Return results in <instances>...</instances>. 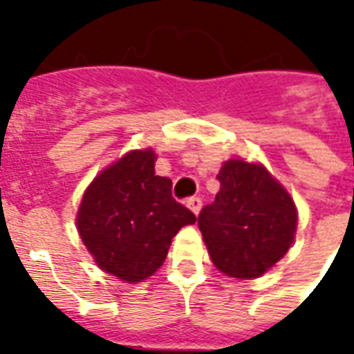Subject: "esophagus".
<instances>
[{"label": "esophagus", "mask_w": 354, "mask_h": 354, "mask_svg": "<svg viewBox=\"0 0 354 354\" xmlns=\"http://www.w3.org/2000/svg\"><path fill=\"white\" fill-rule=\"evenodd\" d=\"M185 205H187V208L192 210L193 214L197 216L201 212V207H203V201H201V197H189V199L185 201Z\"/></svg>", "instance_id": "esophagus-1"}]
</instances>
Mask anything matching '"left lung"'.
<instances>
[{
  "label": "left lung",
  "instance_id": "obj_1",
  "mask_svg": "<svg viewBox=\"0 0 354 354\" xmlns=\"http://www.w3.org/2000/svg\"><path fill=\"white\" fill-rule=\"evenodd\" d=\"M216 178L222 187L199 214L210 260L230 277L256 279L288 252L294 201L261 165L231 159Z\"/></svg>",
  "mask_w": 354,
  "mask_h": 354
}]
</instances>
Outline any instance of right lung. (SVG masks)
Masks as SVG:
<instances>
[{
    "instance_id": "add662e5",
    "label": "right lung",
    "mask_w": 354,
    "mask_h": 354,
    "mask_svg": "<svg viewBox=\"0 0 354 354\" xmlns=\"http://www.w3.org/2000/svg\"><path fill=\"white\" fill-rule=\"evenodd\" d=\"M155 153L136 149L94 178L81 201L77 230L106 273L142 282L167 258L172 237L195 214L172 197L169 178L155 176Z\"/></svg>"
}]
</instances>
